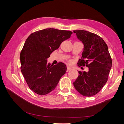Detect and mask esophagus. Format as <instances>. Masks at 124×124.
<instances>
[{"instance_id": "obj_1", "label": "esophagus", "mask_w": 124, "mask_h": 124, "mask_svg": "<svg viewBox=\"0 0 124 124\" xmlns=\"http://www.w3.org/2000/svg\"><path fill=\"white\" fill-rule=\"evenodd\" d=\"M72 69L71 68H70L69 67H67V71H69L71 70Z\"/></svg>"}]
</instances>
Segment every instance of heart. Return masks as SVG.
Returning a JSON list of instances; mask_svg holds the SVG:
<instances>
[{"label":"heart","mask_w":124,"mask_h":124,"mask_svg":"<svg viewBox=\"0 0 124 124\" xmlns=\"http://www.w3.org/2000/svg\"><path fill=\"white\" fill-rule=\"evenodd\" d=\"M68 63H69V64L72 63V61L71 60H69V61H68Z\"/></svg>","instance_id":"obj_1"}]
</instances>
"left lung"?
<instances>
[{
	"mask_svg": "<svg viewBox=\"0 0 124 124\" xmlns=\"http://www.w3.org/2000/svg\"><path fill=\"white\" fill-rule=\"evenodd\" d=\"M78 39L84 45L79 67H87L88 71H79L73 86L85 96L97 94L107 83L112 67V60L106 42L96 34L82 30H74Z\"/></svg>",
	"mask_w": 124,
	"mask_h": 124,
	"instance_id": "1",
	"label": "left lung"
}]
</instances>
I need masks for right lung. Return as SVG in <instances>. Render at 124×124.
<instances>
[{
	"label": "right lung",
	"instance_id": "right-lung-1",
	"mask_svg": "<svg viewBox=\"0 0 124 124\" xmlns=\"http://www.w3.org/2000/svg\"><path fill=\"white\" fill-rule=\"evenodd\" d=\"M72 32L48 28L32 33L26 40L20 54L21 71L28 85L35 93L44 95L56 87L67 66L47 63V59Z\"/></svg>",
	"mask_w": 124,
	"mask_h": 124
}]
</instances>
